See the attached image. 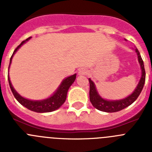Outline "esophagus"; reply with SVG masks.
I'll list each match as a JSON object with an SVG mask.
<instances>
[{
    "instance_id": "1",
    "label": "esophagus",
    "mask_w": 152,
    "mask_h": 152,
    "mask_svg": "<svg viewBox=\"0 0 152 152\" xmlns=\"http://www.w3.org/2000/svg\"><path fill=\"white\" fill-rule=\"evenodd\" d=\"M88 70L85 69V68H81V69L79 70L78 75H86L88 74Z\"/></svg>"
}]
</instances>
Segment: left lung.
<instances>
[{
  "mask_svg": "<svg viewBox=\"0 0 152 152\" xmlns=\"http://www.w3.org/2000/svg\"><path fill=\"white\" fill-rule=\"evenodd\" d=\"M135 52H137L138 55V59H139V63H140L141 68H142V77H141L138 86L136 87L134 92L127 96L125 99L120 100H104L100 95L98 94L97 91H96L95 85L92 80L89 79L90 83V100H91L92 105L96 109L99 110L103 112L107 113H114L120 111L126 107H129L131 105L132 103L135 101L138 96L141 94L142 91V88L144 87L145 81V71L144 62L142 60L141 55L138 49H135Z\"/></svg>",
  "mask_w": 152,
  "mask_h": 152,
  "instance_id": "1",
  "label": "left lung"
}]
</instances>
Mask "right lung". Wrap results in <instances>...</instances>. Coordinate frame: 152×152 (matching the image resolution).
I'll list each match as a JSON object with an SVG mask.
<instances>
[{
  "label": "right lung",
  "mask_w": 152,
  "mask_h": 152,
  "mask_svg": "<svg viewBox=\"0 0 152 152\" xmlns=\"http://www.w3.org/2000/svg\"><path fill=\"white\" fill-rule=\"evenodd\" d=\"M31 37H29L28 39H26V40H24L21 42L18 46L16 48V49L13 52V55H12L11 58H10V64L11 63L12 58L13 56L14 55L16 52L17 51V49L21 46L23 43L26 42V41L30 39ZM10 64H9V68H10ZM75 78H76V74L70 76V77H67V78L64 79L61 82V85L59 86V88H58V90L56 91V92L54 94L52 95V96H50L48 99H45L43 100H27L26 98H23V96H21L18 93L13 89V86H12L11 83H10V78H9V76H8V81H9V84H10V88L11 89L12 93H13V96H15V98L17 99V101L20 103L21 105H23V107H26L27 109H29V110L34 111L36 113H48V112H52V111L56 110L57 109L59 108L63 103H64L65 100H66L67 96V93H68V89L71 87L73 82L75 81Z\"/></svg>",
  "instance_id": "right-lung-1"
}]
</instances>
